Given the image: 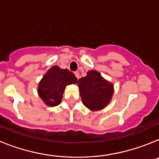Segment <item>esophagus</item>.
Wrapping results in <instances>:
<instances>
[{
  "instance_id": "esophagus-1",
  "label": "esophagus",
  "mask_w": 159,
  "mask_h": 159,
  "mask_svg": "<svg viewBox=\"0 0 159 159\" xmlns=\"http://www.w3.org/2000/svg\"><path fill=\"white\" fill-rule=\"evenodd\" d=\"M74 74H75L76 78H78V79H79V73H78V72H74Z\"/></svg>"
}]
</instances>
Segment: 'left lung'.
<instances>
[{"mask_svg": "<svg viewBox=\"0 0 159 159\" xmlns=\"http://www.w3.org/2000/svg\"><path fill=\"white\" fill-rule=\"evenodd\" d=\"M78 85L82 103L91 111L106 108L114 95L113 83L96 70L88 71L85 77L78 80Z\"/></svg>", "mask_w": 159, "mask_h": 159, "instance_id": "left-lung-1", "label": "left lung"}]
</instances>
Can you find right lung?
<instances>
[{"label":"right lung","mask_w":159,"mask_h":159,"mask_svg":"<svg viewBox=\"0 0 159 159\" xmlns=\"http://www.w3.org/2000/svg\"><path fill=\"white\" fill-rule=\"evenodd\" d=\"M77 81L75 75L70 70L53 66L39 81L38 95L47 106L53 107L61 102L66 85L76 84Z\"/></svg>","instance_id":"add662e5"}]
</instances>
